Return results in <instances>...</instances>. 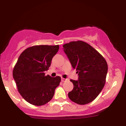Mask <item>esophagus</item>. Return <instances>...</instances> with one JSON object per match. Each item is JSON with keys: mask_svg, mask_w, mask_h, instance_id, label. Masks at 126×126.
I'll use <instances>...</instances> for the list:
<instances>
[{"mask_svg": "<svg viewBox=\"0 0 126 126\" xmlns=\"http://www.w3.org/2000/svg\"><path fill=\"white\" fill-rule=\"evenodd\" d=\"M68 80V79H64V78H62V82H65V81H66V80Z\"/></svg>", "mask_w": 126, "mask_h": 126, "instance_id": "esophagus-1", "label": "esophagus"}]
</instances>
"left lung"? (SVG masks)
<instances>
[{
    "label": "left lung",
    "mask_w": 126,
    "mask_h": 126,
    "mask_svg": "<svg viewBox=\"0 0 126 126\" xmlns=\"http://www.w3.org/2000/svg\"><path fill=\"white\" fill-rule=\"evenodd\" d=\"M63 47L72 67L79 75L78 80H70L73 89L69 92L68 96L78 104L90 103L104 86L107 63L99 52L84 41H72Z\"/></svg>",
    "instance_id": "obj_1"
}]
</instances>
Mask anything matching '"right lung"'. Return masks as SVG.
Instances as JSON below:
<instances>
[{
    "label": "right lung",
    "mask_w": 126,
    "mask_h": 126,
    "mask_svg": "<svg viewBox=\"0 0 126 126\" xmlns=\"http://www.w3.org/2000/svg\"><path fill=\"white\" fill-rule=\"evenodd\" d=\"M59 45L34 46L21 53L13 70V77L18 92L26 101L37 106L49 102L60 84L61 78L45 76Z\"/></svg>",
    "instance_id": "add662e5"
}]
</instances>
